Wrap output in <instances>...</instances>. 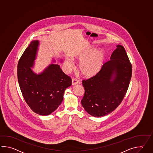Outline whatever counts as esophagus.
Returning <instances> with one entry per match:
<instances>
[{
	"label": "esophagus",
	"mask_w": 153,
	"mask_h": 153,
	"mask_svg": "<svg viewBox=\"0 0 153 153\" xmlns=\"http://www.w3.org/2000/svg\"><path fill=\"white\" fill-rule=\"evenodd\" d=\"M78 81L77 79H76V78H72V85H74L76 84H78Z\"/></svg>",
	"instance_id": "esophagus-1"
}]
</instances>
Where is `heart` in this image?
I'll list each match as a JSON object with an SVG mask.
<instances>
[{
    "mask_svg": "<svg viewBox=\"0 0 153 153\" xmlns=\"http://www.w3.org/2000/svg\"><path fill=\"white\" fill-rule=\"evenodd\" d=\"M75 59L80 62L79 70L82 75L91 77L97 74L102 69L105 54L101 50L95 51L94 48H88L77 54L75 56ZM65 65L69 70L74 68V64L70 60H66Z\"/></svg>",
    "mask_w": 153,
    "mask_h": 153,
    "instance_id": "heart-1",
    "label": "heart"
}]
</instances>
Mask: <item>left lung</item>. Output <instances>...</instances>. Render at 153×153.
I'll return each mask as SVG.
<instances>
[{
    "label": "left lung",
    "mask_w": 153,
    "mask_h": 153,
    "mask_svg": "<svg viewBox=\"0 0 153 153\" xmlns=\"http://www.w3.org/2000/svg\"><path fill=\"white\" fill-rule=\"evenodd\" d=\"M132 65L124 47L117 45L99 72L82 81L84 88L82 105L89 114L103 117L122 102L130 84Z\"/></svg>",
    "instance_id": "obj_1"
}]
</instances>
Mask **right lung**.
Returning <instances> with one entry per match:
<instances>
[{"instance_id": "1", "label": "right lung", "mask_w": 153, "mask_h": 153, "mask_svg": "<svg viewBox=\"0 0 153 153\" xmlns=\"http://www.w3.org/2000/svg\"><path fill=\"white\" fill-rule=\"evenodd\" d=\"M39 41H31L19 60L17 77L25 102L39 115L53 112L63 100L64 91L71 85V78L65 75L60 66L51 64L36 74L32 70L37 55ZM55 62V61H54Z\"/></svg>"}]
</instances>
